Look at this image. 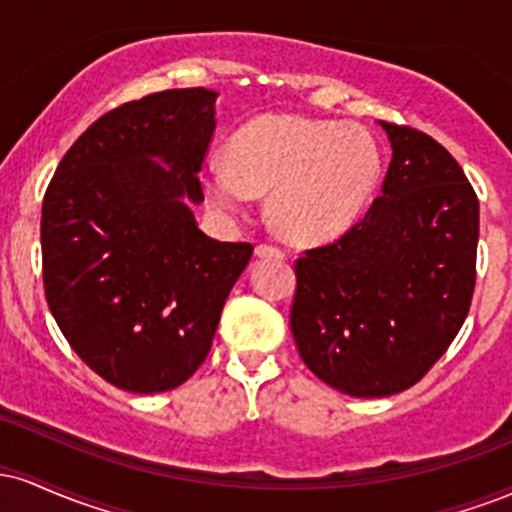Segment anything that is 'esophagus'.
I'll list each match as a JSON object with an SVG mask.
<instances>
[{"label":"esophagus","mask_w":512,"mask_h":512,"mask_svg":"<svg viewBox=\"0 0 512 512\" xmlns=\"http://www.w3.org/2000/svg\"><path fill=\"white\" fill-rule=\"evenodd\" d=\"M257 257H269V260H284V250L276 248L272 243H260L255 250Z\"/></svg>","instance_id":"34e87169"}]
</instances>
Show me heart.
Wrapping results in <instances>:
<instances>
[{
    "instance_id": "b5f03b06",
    "label": "heart",
    "mask_w": 512,
    "mask_h": 512,
    "mask_svg": "<svg viewBox=\"0 0 512 512\" xmlns=\"http://www.w3.org/2000/svg\"><path fill=\"white\" fill-rule=\"evenodd\" d=\"M380 149L366 129L298 115H262L211 158L204 187L216 207L250 209L272 192L276 226L293 240L337 238L358 219L380 178Z\"/></svg>"
}]
</instances>
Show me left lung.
<instances>
[{"instance_id": "1", "label": "left lung", "mask_w": 512, "mask_h": 512, "mask_svg": "<svg viewBox=\"0 0 512 512\" xmlns=\"http://www.w3.org/2000/svg\"><path fill=\"white\" fill-rule=\"evenodd\" d=\"M392 161L363 219L293 262L291 332L322 383L409 390L460 332L477 284L479 199L445 146L380 120Z\"/></svg>"}]
</instances>
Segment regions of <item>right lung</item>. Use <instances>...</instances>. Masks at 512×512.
<instances>
[{"label": "right lung", "instance_id": "add662e5", "mask_svg": "<svg viewBox=\"0 0 512 512\" xmlns=\"http://www.w3.org/2000/svg\"><path fill=\"white\" fill-rule=\"evenodd\" d=\"M214 101L199 86L122 103L76 139L45 190L50 313L93 373L137 395L195 375L255 250L209 238L185 204L204 199Z\"/></svg>", "mask_w": 512, "mask_h": 512}]
</instances>
